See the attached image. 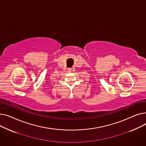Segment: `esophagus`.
<instances>
[{
  "label": "esophagus",
  "instance_id": "obj_1",
  "mask_svg": "<svg viewBox=\"0 0 146 146\" xmlns=\"http://www.w3.org/2000/svg\"><path fill=\"white\" fill-rule=\"evenodd\" d=\"M68 71L69 72H70L72 71V68H68Z\"/></svg>",
  "mask_w": 146,
  "mask_h": 146
}]
</instances>
